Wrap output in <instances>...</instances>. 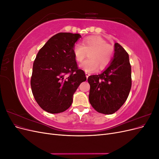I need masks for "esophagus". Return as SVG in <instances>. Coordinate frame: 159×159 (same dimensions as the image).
Here are the masks:
<instances>
[{"instance_id": "esophagus-1", "label": "esophagus", "mask_w": 159, "mask_h": 159, "mask_svg": "<svg viewBox=\"0 0 159 159\" xmlns=\"http://www.w3.org/2000/svg\"><path fill=\"white\" fill-rule=\"evenodd\" d=\"M89 75H90V74H89V73H88V72H85V76H86V78H88V77H89Z\"/></svg>"}]
</instances>
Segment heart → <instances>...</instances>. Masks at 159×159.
Returning <instances> with one entry per match:
<instances>
[{
	"instance_id": "heart-1",
	"label": "heart",
	"mask_w": 159,
	"mask_h": 159,
	"mask_svg": "<svg viewBox=\"0 0 159 159\" xmlns=\"http://www.w3.org/2000/svg\"><path fill=\"white\" fill-rule=\"evenodd\" d=\"M74 55L77 61L81 62L88 54V58L80 64V68L86 72H95L100 68L107 66L112 60L114 47L107 43L106 40L99 36L85 38L82 44H76L73 49Z\"/></svg>"
}]
</instances>
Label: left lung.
<instances>
[{"label": "left lung", "mask_w": 159, "mask_h": 159, "mask_svg": "<svg viewBox=\"0 0 159 159\" xmlns=\"http://www.w3.org/2000/svg\"><path fill=\"white\" fill-rule=\"evenodd\" d=\"M114 56L102 74L88 77L89 101L100 113L113 114L127 100L131 88V66L129 54L118 43L115 44Z\"/></svg>", "instance_id": "1"}]
</instances>
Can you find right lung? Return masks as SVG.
Returning <instances> with one entry per match:
<instances>
[{"label": "right lung", "mask_w": 159, "mask_h": 159, "mask_svg": "<svg viewBox=\"0 0 159 159\" xmlns=\"http://www.w3.org/2000/svg\"><path fill=\"white\" fill-rule=\"evenodd\" d=\"M79 34L60 32L53 36L38 52L33 64L30 85L39 106L50 113L68 109L80 84L86 80L74 55Z\"/></svg>", "instance_id": "add662e5"}]
</instances>
